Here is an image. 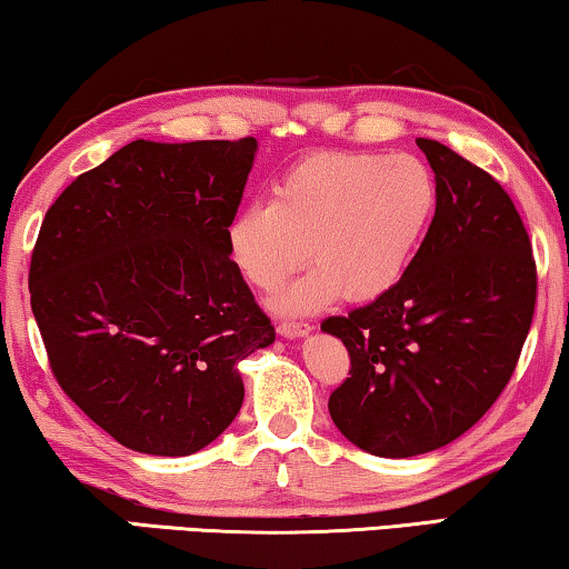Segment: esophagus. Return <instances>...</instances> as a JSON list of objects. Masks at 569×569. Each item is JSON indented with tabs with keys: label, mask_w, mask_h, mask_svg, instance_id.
<instances>
[{
	"label": "esophagus",
	"mask_w": 569,
	"mask_h": 569,
	"mask_svg": "<svg viewBox=\"0 0 569 569\" xmlns=\"http://www.w3.org/2000/svg\"><path fill=\"white\" fill-rule=\"evenodd\" d=\"M310 331V323H295V320H282V323L277 326V333L284 336V339H302V336H308Z\"/></svg>",
	"instance_id": "34e87169"
}]
</instances>
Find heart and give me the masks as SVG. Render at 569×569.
I'll return each mask as SVG.
<instances>
[{"label": "heart", "mask_w": 569, "mask_h": 569, "mask_svg": "<svg viewBox=\"0 0 569 569\" xmlns=\"http://www.w3.org/2000/svg\"><path fill=\"white\" fill-rule=\"evenodd\" d=\"M439 187L413 153L318 151L292 163L226 228L228 259L261 292L282 287L302 261L316 267L274 300L279 312H312L341 292L372 300L400 282L431 226Z\"/></svg>", "instance_id": "b5f03b06"}]
</instances>
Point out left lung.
<instances>
[{
	"mask_svg": "<svg viewBox=\"0 0 569 569\" xmlns=\"http://www.w3.org/2000/svg\"><path fill=\"white\" fill-rule=\"evenodd\" d=\"M416 143L439 187L421 249L380 298L320 323L351 357L328 413L353 447L387 459L447 447L488 413L537 302L531 241L506 189L449 146Z\"/></svg>",
	"mask_w": 569,
	"mask_h": 569,
	"instance_id": "obj_1",
	"label": "left lung"
}]
</instances>
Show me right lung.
Instances as JSON below:
<instances>
[{
  "mask_svg": "<svg viewBox=\"0 0 569 569\" xmlns=\"http://www.w3.org/2000/svg\"><path fill=\"white\" fill-rule=\"evenodd\" d=\"M257 148L141 138L46 212L32 316L63 392L122 447H208L243 406L238 361L274 343L226 246Z\"/></svg>",
  "mask_w": 569,
  "mask_h": 569,
  "instance_id": "1",
  "label": "right lung"
}]
</instances>
